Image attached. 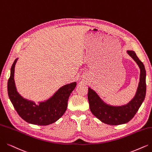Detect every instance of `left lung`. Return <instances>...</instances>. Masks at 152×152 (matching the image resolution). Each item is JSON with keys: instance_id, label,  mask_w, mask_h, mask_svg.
<instances>
[{"instance_id": "1", "label": "left lung", "mask_w": 152, "mask_h": 152, "mask_svg": "<svg viewBox=\"0 0 152 152\" xmlns=\"http://www.w3.org/2000/svg\"><path fill=\"white\" fill-rule=\"evenodd\" d=\"M140 69V82L136 94L128 104L122 106H112L103 101L95 91L88 88V100L90 111L101 122L108 125H118L130 121L138 110L146 95V71L145 66L134 51H127Z\"/></svg>"}]
</instances>
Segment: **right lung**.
Here are the masks:
<instances>
[{
    "mask_svg": "<svg viewBox=\"0 0 152 152\" xmlns=\"http://www.w3.org/2000/svg\"><path fill=\"white\" fill-rule=\"evenodd\" d=\"M17 59L12 65L7 83L8 95L15 110L23 120L29 124L48 125L56 122L66 111L69 96L77 83L72 82L60 87L49 99L37 105L33 101L23 98L17 92L14 78Z\"/></svg>",
    "mask_w": 152,
    "mask_h": 152,
    "instance_id": "1",
    "label": "right lung"
}]
</instances>
